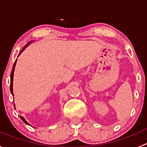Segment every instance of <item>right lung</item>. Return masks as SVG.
<instances>
[{"label": "right lung", "mask_w": 147, "mask_h": 147, "mask_svg": "<svg viewBox=\"0 0 147 147\" xmlns=\"http://www.w3.org/2000/svg\"><path fill=\"white\" fill-rule=\"evenodd\" d=\"M32 42V41H30L29 42H28V43L26 44V45H25L24 47H23V48L21 50H20V53H19V54H18V56L20 55L22 53H23V51H24V50H26V47H27L30 44L31 42ZM16 63H17V59H16V61H15V63H14V64H13V69H12V72H11V75H10V92H11V94H12V95H13V96H14V94H13V76H14V70H15V67H16ZM14 107L16 108V106H15V104H14ZM20 119H21L22 120H23V121H24V122L26 123V124H28V125H30L29 123H28V121H26V119H25V118L23 117L20 116Z\"/></svg>", "instance_id": "add662e5"}]
</instances>
